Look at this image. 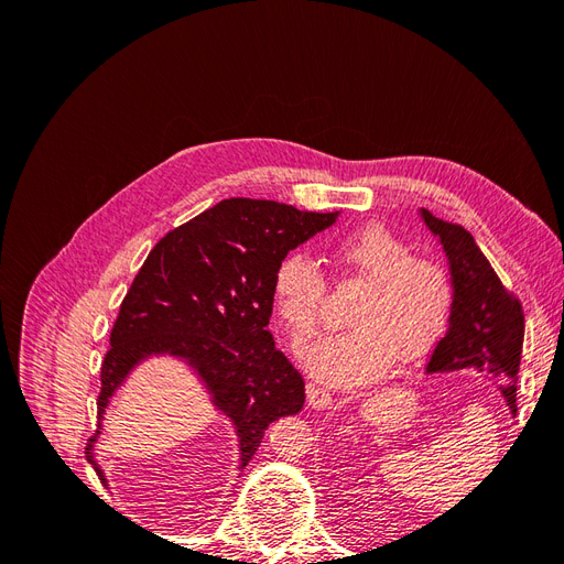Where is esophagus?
Listing matches in <instances>:
<instances>
[{
  "label": "esophagus",
  "mask_w": 564,
  "mask_h": 564,
  "mask_svg": "<svg viewBox=\"0 0 564 564\" xmlns=\"http://www.w3.org/2000/svg\"><path fill=\"white\" fill-rule=\"evenodd\" d=\"M305 395H308V404L311 406L322 409V406L332 404V392L327 388L317 386V383H308V388H305Z\"/></svg>",
  "instance_id": "obj_1"
}]
</instances>
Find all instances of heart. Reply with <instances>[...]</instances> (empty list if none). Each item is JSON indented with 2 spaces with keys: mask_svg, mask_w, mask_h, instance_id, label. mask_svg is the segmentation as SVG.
Segmentation results:
<instances>
[{
  "mask_svg": "<svg viewBox=\"0 0 564 564\" xmlns=\"http://www.w3.org/2000/svg\"><path fill=\"white\" fill-rule=\"evenodd\" d=\"M332 256L344 275L365 289L348 313L350 327L303 350L315 377L336 386L365 383L392 360H416L445 334L456 289L449 268L435 256L412 253L404 237L381 224L340 237ZM327 294V275L311 253L282 256L272 272V296L294 344L315 334Z\"/></svg>",
  "mask_w": 564,
  "mask_h": 564,
  "instance_id": "1",
  "label": "heart"
}]
</instances>
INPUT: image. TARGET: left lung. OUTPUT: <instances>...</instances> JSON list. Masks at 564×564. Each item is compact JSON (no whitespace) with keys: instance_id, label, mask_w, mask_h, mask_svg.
Here are the masks:
<instances>
[{"instance_id":"1","label":"left lung","mask_w":564,"mask_h":564,"mask_svg":"<svg viewBox=\"0 0 564 564\" xmlns=\"http://www.w3.org/2000/svg\"><path fill=\"white\" fill-rule=\"evenodd\" d=\"M425 226L449 256L456 289L447 334L435 346L429 371L477 369L489 373L503 398L518 412V371L524 340V313L520 299L494 272L473 235L458 224L435 218L421 209Z\"/></svg>"}]
</instances>
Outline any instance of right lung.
<instances>
[{"label":"right lung","instance_id":"1","mask_svg":"<svg viewBox=\"0 0 564 564\" xmlns=\"http://www.w3.org/2000/svg\"><path fill=\"white\" fill-rule=\"evenodd\" d=\"M336 220L289 204L232 197L169 230L152 247L119 305L110 350L100 365L98 419L135 362L174 352L207 383L216 406L240 435L242 466L268 425L299 414L305 383L265 329L272 272L282 256ZM100 431L87 442V460Z\"/></svg>","mask_w":564,"mask_h":564}]
</instances>
